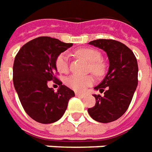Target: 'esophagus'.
I'll return each mask as SVG.
<instances>
[{"label": "esophagus", "instance_id": "34e87169", "mask_svg": "<svg viewBox=\"0 0 152 152\" xmlns=\"http://www.w3.org/2000/svg\"><path fill=\"white\" fill-rule=\"evenodd\" d=\"M75 95H76V96H78V97H81V98H84V97L86 96V94H85L78 93V92H76V93H75Z\"/></svg>", "mask_w": 152, "mask_h": 152}]
</instances>
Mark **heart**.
<instances>
[{
  "label": "heart",
  "instance_id": "1",
  "mask_svg": "<svg viewBox=\"0 0 152 152\" xmlns=\"http://www.w3.org/2000/svg\"><path fill=\"white\" fill-rule=\"evenodd\" d=\"M76 54L81 58L86 59L88 62L91 63V70L95 74H101L103 72L104 66L100 62L101 54L98 50L94 49H80L76 51ZM55 65L60 73H67L69 71V54L64 52L58 55ZM94 82V77L88 76H79V75H71L66 78L65 83L67 86L75 90V91H83L86 88L93 84Z\"/></svg>",
  "mask_w": 152,
  "mask_h": 152
}]
</instances>
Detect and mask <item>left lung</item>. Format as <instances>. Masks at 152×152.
<instances>
[{
  "mask_svg": "<svg viewBox=\"0 0 152 152\" xmlns=\"http://www.w3.org/2000/svg\"><path fill=\"white\" fill-rule=\"evenodd\" d=\"M104 50L109 60L107 74L94 88L104 95H94L95 106L88 108L90 117L102 123L121 118L130 105L138 83V65L133 52L113 39H96L88 43Z\"/></svg>",
  "mask_w": 152,
  "mask_h": 152,
  "instance_id": "1",
  "label": "left lung"
}]
</instances>
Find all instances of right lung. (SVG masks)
<instances>
[{"label": "right lung", "mask_w": 152, "mask_h": 152, "mask_svg": "<svg viewBox=\"0 0 152 152\" xmlns=\"http://www.w3.org/2000/svg\"><path fill=\"white\" fill-rule=\"evenodd\" d=\"M73 44L48 36L38 37L22 46L15 58L13 83L26 113L34 121L49 124L65 113L74 92L62 85L54 74L56 58ZM53 80L61 85L57 92L48 87Z\"/></svg>", "instance_id": "obj_1"}]
</instances>
